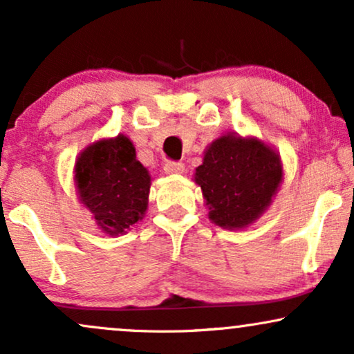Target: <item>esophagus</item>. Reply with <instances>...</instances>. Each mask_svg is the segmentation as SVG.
I'll use <instances>...</instances> for the list:
<instances>
[{
    "label": "esophagus",
    "instance_id": "esophagus-1",
    "mask_svg": "<svg viewBox=\"0 0 354 354\" xmlns=\"http://www.w3.org/2000/svg\"><path fill=\"white\" fill-rule=\"evenodd\" d=\"M165 174H182L185 170V164L184 162H176V160H169L164 165Z\"/></svg>",
    "mask_w": 354,
    "mask_h": 354
}]
</instances>
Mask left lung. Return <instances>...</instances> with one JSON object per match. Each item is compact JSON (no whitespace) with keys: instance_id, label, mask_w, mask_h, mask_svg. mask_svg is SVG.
<instances>
[{"instance_id":"1","label":"left lung","mask_w":354,"mask_h":354,"mask_svg":"<svg viewBox=\"0 0 354 354\" xmlns=\"http://www.w3.org/2000/svg\"><path fill=\"white\" fill-rule=\"evenodd\" d=\"M282 180L279 156L256 139L223 136L212 142L195 172L210 207V220L243 228L269 207Z\"/></svg>"}]
</instances>
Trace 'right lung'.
Listing matches in <instances>:
<instances>
[{"mask_svg": "<svg viewBox=\"0 0 354 354\" xmlns=\"http://www.w3.org/2000/svg\"><path fill=\"white\" fill-rule=\"evenodd\" d=\"M75 180L80 202L110 236L126 233L146 213L151 177L126 136L86 147L77 159Z\"/></svg>", "mask_w": 354, "mask_h": 354, "instance_id": "add662e5", "label": "right lung"}]
</instances>
